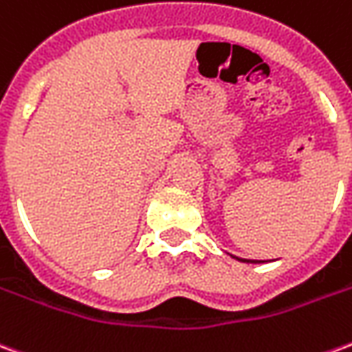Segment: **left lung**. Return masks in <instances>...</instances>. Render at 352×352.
I'll list each match as a JSON object with an SVG mask.
<instances>
[{"label":"left lung","instance_id":"left-lung-1","mask_svg":"<svg viewBox=\"0 0 352 352\" xmlns=\"http://www.w3.org/2000/svg\"><path fill=\"white\" fill-rule=\"evenodd\" d=\"M236 258H237V256H236ZM237 260H241V262H249V260H243V258H237Z\"/></svg>","mask_w":352,"mask_h":352}]
</instances>
